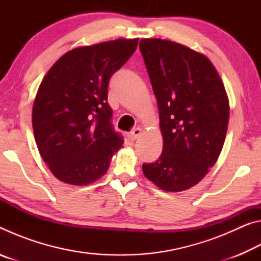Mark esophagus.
I'll list each match as a JSON object with an SVG mask.
<instances>
[{"label": "esophagus", "instance_id": "esophagus-1", "mask_svg": "<svg viewBox=\"0 0 261 261\" xmlns=\"http://www.w3.org/2000/svg\"><path fill=\"white\" fill-rule=\"evenodd\" d=\"M141 132H143V130L139 129V127H136V129L132 130V131L130 132V134H129V139H130V140L138 139L139 137H140V135H141Z\"/></svg>", "mask_w": 261, "mask_h": 261}]
</instances>
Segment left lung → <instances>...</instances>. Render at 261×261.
I'll list each match as a JSON object with an SVG mask.
<instances>
[{
  "label": "left lung",
  "mask_w": 261,
  "mask_h": 261,
  "mask_svg": "<svg viewBox=\"0 0 261 261\" xmlns=\"http://www.w3.org/2000/svg\"><path fill=\"white\" fill-rule=\"evenodd\" d=\"M139 49L163 137L162 154L144 163V175L165 191H183L204 178L223 147L229 121L226 90L211 61L188 47L143 39Z\"/></svg>",
  "instance_id": "8db88e82"
}]
</instances>
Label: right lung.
Segmentation results:
<instances>
[{
    "label": "right lung",
    "instance_id": "right-lung-1",
    "mask_svg": "<svg viewBox=\"0 0 261 261\" xmlns=\"http://www.w3.org/2000/svg\"><path fill=\"white\" fill-rule=\"evenodd\" d=\"M137 45L138 39H117L76 48L43 78L33 105L34 138L62 182L86 185L99 179L124 143L112 123L108 84Z\"/></svg>",
    "mask_w": 261,
    "mask_h": 261
}]
</instances>
